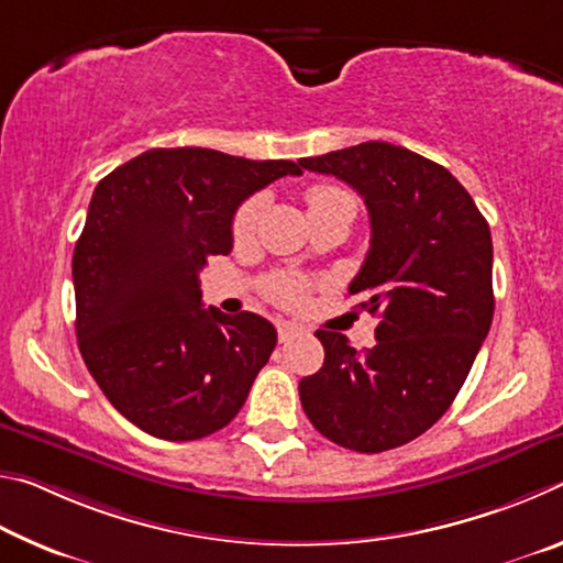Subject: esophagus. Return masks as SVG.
<instances>
[{
    "mask_svg": "<svg viewBox=\"0 0 563 563\" xmlns=\"http://www.w3.org/2000/svg\"><path fill=\"white\" fill-rule=\"evenodd\" d=\"M300 328L292 325V322H278V340L280 342H290L292 338L300 335Z\"/></svg>",
    "mask_w": 563,
    "mask_h": 563,
    "instance_id": "1",
    "label": "esophagus"
}]
</instances>
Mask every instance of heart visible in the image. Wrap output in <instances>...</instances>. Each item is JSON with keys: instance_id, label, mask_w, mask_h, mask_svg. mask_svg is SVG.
Wrapping results in <instances>:
<instances>
[{"instance_id": "obj_1", "label": "heart", "mask_w": 563, "mask_h": 563, "mask_svg": "<svg viewBox=\"0 0 563 563\" xmlns=\"http://www.w3.org/2000/svg\"><path fill=\"white\" fill-rule=\"evenodd\" d=\"M305 201H308L310 213L322 211V208L342 206V203L355 208V198H352V194L332 184L310 186L308 194H305ZM258 213H261V198H251V201H245L241 208H238V213L233 218L235 241H245V238L253 233ZM265 292H268L275 302L285 305V308H298V305L305 300V292H308V283L302 278H295V275H271V278L265 280Z\"/></svg>"}]
</instances>
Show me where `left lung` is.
<instances>
[{
	"mask_svg": "<svg viewBox=\"0 0 563 563\" xmlns=\"http://www.w3.org/2000/svg\"><path fill=\"white\" fill-rule=\"evenodd\" d=\"M298 164L345 180L365 198L373 238L347 292L383 318L365 352L342 332H316L325 362L300 379L302 409L345 450H395L450 409L487 338L489 223L450 170L387 141Z\"/></svg>",
	"mask_w": 563,
	"mask_h": 563,
	"instance_id": "obj_1",
	"label": "left lung"
}]
</instances>
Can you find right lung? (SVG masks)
Segmentation results:
<instances>
[{
	"instance_id": "obj_1",
	"label": "right lung",
	"mask_w": 563,
	"mask_h": 563,
	"mask_svg": "<svg viewBox=\"0 0 563 563\" xmlns=\"http://www.w3.org/2000/svg\"><path fill=\"white\" fill-rule=\"evenodd\" d=\"M292 161L151 148L93 188L71 275L76 338L101 393L151 437L190 442L243 407L278 332L203 308L198 273L233 247V216Z\"/></svg>"
}]
</instances>
